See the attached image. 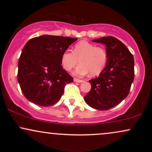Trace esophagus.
<instances>
[{"label":"esophagus","mask_w":152,"mask_h":152,"mask_svg":"<svg viewBox=\"0 0 152 152\" xmlns=\"http://www.w3.org/2000/svg\"><path fill=\"white\" fill-rule=\"evenodd\" d=\"M74 81L75 82H78V83H82V82L83 81V80H81V79H78V78H74Z\"/></svg>","instance_id":"obj_1"}]
</instances>
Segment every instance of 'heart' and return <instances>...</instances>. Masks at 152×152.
I'll list each match as a JSON object with an SVG mask.
<instances>
[{"instance_id":"obj_1","label":"heart","mask_w":152,"mask_h":152,"mask_svg":"<svg viewBox=\"0 0 152 152\" xmlns=\"http://www.w3.org/2000/svg\"><path fill=\"white\" fill-rule=\"evenodd\" d=\"M107 58V53L104 48L81 41L75 45L73 52L66 50L63 53L61 62L64 69L70 71L77 65L79 59L81 64L74 71L75 75L84 76L90 73L91 76H97L105 67Z\"/></svg>"}]
</instances>
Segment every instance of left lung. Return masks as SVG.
<instances>
[{
  "mask_svg": "<svg viewBox=\"0 0 152 152\" xmlns=\"http://www.w3.org/2000/svg\"><path fill=\"white\" fill-rule=\"evenodd\" d=\"M106 46L107 62L98 77L89 80L90 91L83 97L91 107L108 110L128 96L134 78V57L121 41L113 36L93 40Z\"/></svg>",
  "mask_w": 152,
  "mask_h": 152,
  "instance_id": "1",
  "label": "left lung"
}]
</instances>
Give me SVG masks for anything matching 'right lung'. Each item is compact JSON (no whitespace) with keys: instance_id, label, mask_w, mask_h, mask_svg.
Masks as SVG:
<instances>
[{"instance_id":"obj_1","label":"right lung","mask_w":152,"mask_h":152,"mask_svg":"<svg viewBox=\"0 0 152 152\" xmlns=\"http://www.w3.org/2000/svg\"><path fill=\"white\" fill-rule=\"evenodd\" d=\"M77 38L43 35L29 40L18 61V81L29 102L41 106L56 104L73 78L63 69L61 55Z\"/></svg>"}]
</instances>
